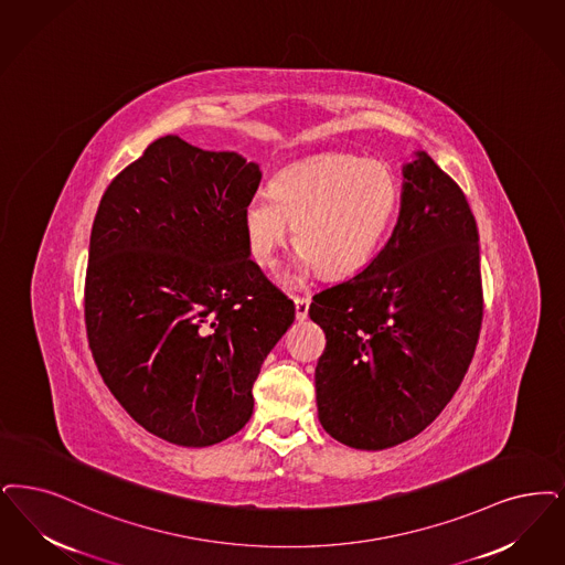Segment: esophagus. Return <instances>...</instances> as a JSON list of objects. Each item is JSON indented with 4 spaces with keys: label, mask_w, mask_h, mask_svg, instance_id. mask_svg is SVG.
Returning a JSON list of instances; mask_svg holds the SVG:
<instances>
[{
    "label": "esophagus",
    "mask_w": 565,
    "mask_h": 565,
    "mask_svg": "<svg viewBox=\"0 0 565 565\" xmlns=\"http://www.w3.org/2000/svg\"><path fill=\"white\" fill-rule=\"evenodd\" d=\"M309 298H305V296H294V309H296V319L298 321H305L307 316H309Z\"/></svg>",
    "instance_id": "obj_1"
}]
</instances>
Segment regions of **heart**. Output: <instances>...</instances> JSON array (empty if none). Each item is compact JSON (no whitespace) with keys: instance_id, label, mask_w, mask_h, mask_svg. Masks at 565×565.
I'll use <instances>...</instances> for the list:
<instances>
[{"instance_id":"b5f03b06","label":"heart","mask_w":565,"mask_h":565,"mask_svg":"<svg viewBox=\"0 0 565 565\" xmlns=\"http://www.w3.org/2000/svg\"><path fill=\"white\" fill-rule=\"evenodd\" d=\"M399 181L383 161L326 153L284 168L249 195L244 225L252 258L273 265L294 226L302 267L342 275L383 242L399 205Z\"/></svg>"}]
</instances>
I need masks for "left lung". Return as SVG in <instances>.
<instances>
[{"label": "left lung", "instance_id": "8db88e82", "mask_svg": "<svg viewBox=\"0 0 565 565\" xmlns=\"http://www.w3.org/2000/svg\"><path fill=\"white\" fill-rule=\"evenodd\" d=\"M404 179L386 246L309 307L326 334L319 423L358 450L429 427L462 383L483 321L479 233L462 189L427 153Z\"/></svg>", "mask_w": 565, "mask_h": 565}]
</instances>
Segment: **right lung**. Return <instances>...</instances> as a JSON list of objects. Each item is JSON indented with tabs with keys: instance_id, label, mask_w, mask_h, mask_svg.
Returning <instances> with one entry per match:
<instances>
[{
	"instance_id": "right-lung-1",
	"label": "right lung",
	"mask_w": 565,
	"mask_h": 565,
	"mask_svg": "<svg viewBox=\"0 0 565 565\" xmlns=\"http://www.w3.org/2000/svg\"><path fill=\"white\" fill-rule=\"evenodd\" d=\"M260 170L179 136L107 186L92 225L84 317L92 358L142 429L205 448L252 416V384L294 302L249 258Z\"/></svg>"
}]
</instances>
